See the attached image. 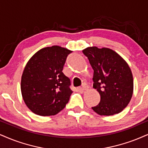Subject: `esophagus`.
Wrapping results in <instances>:
<instances>
[{
    "mask_svg": "<svg viewBox=\"0 0 148 148\" xmlns=\"http://www.w3.org/2000/svg\"><path fill=\"white\" fill-rule=\"evenodd\" d=\"M88 88H89L88 86L86 84H83L82 85V86L79 88V89L81 90H88Z\"/></svg>",
    "mask_w": 148,
    "mask_h": 148,
    "instance_id": "obj_1",
    "label": "esophagus"
}]
</instances>
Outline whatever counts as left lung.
Masks as SVG:
<instances>
[{
	"label": "left lung",
	"mask_w": 148,
	"mask_h": 148,
	"mask_svg": "<svg viewBox=\"0 0 148 148\" xmlns=\"http://www.w3.org/2000/svg\"><path fill=\"white\" fill-rule=\"evenodd\" d=\"M93 69V88L100 101L92 109L99 115L110 116L128 105L133 93L131 69L123 58L108 48L87 47L82 51Z\"/></svg>",
	"instance_id": "left-lung-1"
}]
</instances>
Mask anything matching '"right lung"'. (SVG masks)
<instances>
[{
    "mask_svg": "<svg viewBox=\"0 0 148 148\" xmlns=\"http://www.w3.org/2000/svg\"><path fill=\"white\" fill-rule=\"evenodd\" d=\"M60 46L45 47L27 62L21 77V93L29 109L40 116L58 114L66 106L73 91L70 79L62 73L69 54Z\"/></svg>",
    "mask_w": 148,
    "mask_h": 148,
    "instance_id": "add662e5",
    "label": "right lung"
}]
</instances>
